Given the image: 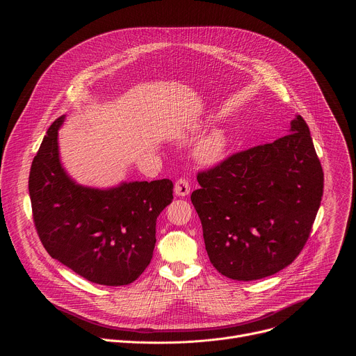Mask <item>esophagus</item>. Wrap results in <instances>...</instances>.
<instances>
[{
  "mask_svg": "<svg viewBox=\"0 0 356 356\" xmlns=\"http://www.w3.org/2000/svg\"><path fill=\"white\" fill-rule=\"evenodd\" d=\"M175 193L179 197L188 195L190 194V183H188V180L183 179V177L176 180V183H175Z\"/></svg>",
  "mask_w": 356,
  "mask_h": 356,
  "instance_id": "esophagus-1",
  "label": "esophagus"
}]
</instances>
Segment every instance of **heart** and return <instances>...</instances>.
Wrapping results in <instances>:
<instances>
[{"label": "heart", "mask_w": 356, "mask_h": 356, "mask_svg": "<svg viewBox=\"0 0 356 356\" xmlns=\"http://www.w3.org/2000/svg\"><path fill=\"white\" fill-rule=\"evenodd\" d=\"M227 146V135L220 129H214L197 142L194 147V156L198 159V162L204 165H216L224 158Z\"/></svg>", "instance_id": "heart-1"}]
</instances>
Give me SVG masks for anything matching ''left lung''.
<instances>
[{
	"label": "left lung",
	"mask_w": 356,
	"mask_h": 356,
	"mask_svg": "<svg viewBox=\"0 0 356 356\" xmlns=\"http://www.w3.org/2000/svg\"><path fill=\"white\" fill-rule=\"evenodd\" d=\"M191 202L213 266L234 280H257L289 266L306 245L324 173L301 115L290 134L198 172Z\"/></svg>",
	"instance_id": "8db88e82"
}]
</instances>
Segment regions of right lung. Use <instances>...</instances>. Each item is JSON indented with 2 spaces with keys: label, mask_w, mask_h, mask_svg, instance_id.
Here are the masks:
<instances>
[{
  "label": "right lung",
  "mask_w": 356,
  "mask_h": 356,
  "mask_svg": "<svg viewBox=\"0 0 356 356\" xmlns=\"http://www.w3.org/2000/svg\"><path fill=\"white\" fill-rule=\"evenodd\" d=\"M59 117L33 158L29 197L39 239L54 259L88 282L124 286L150 264L156 220L173 200L169 179L131 181L108 190L76 184L59 159Z\"/></svg>",
  "instance_id": "obj_1"
}]
</instances>
